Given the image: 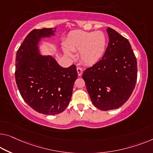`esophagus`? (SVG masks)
<instances>
[{
    "instance_id": "34e87169",
    "label": "esophagus",
    "mask_w": 153,
    "mask_h": 153,
    "mask_svg": "<svg viewBox=\"0 0 153 153\" xmlns=\"http://www.w3.org/2000/svg\"><path fill=\"white\" fill-rule=\"evenodd\" d=\"M82 69H81L80 67H77V74H78V76H80L82 74Z\"/></svg>"
}]
</instances>
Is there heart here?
I'll return each instance as SVG.
<instances>
[{"instance_id": "1", "label": "heart", "mask_w": 153, "mask_h": 153, "mask_svg": "<svg viewBox=\"0 0 153 153\" xmlns=\"http://www.w3.org/2000/svg\"><path fill=\"white\" fill-rule=\"evenodd\" d=\"M106 42V36L101 31L88 32L76 30L67 36L63 52L66 56L72 58L74 56L72 51H79L80 60L86 65H91L103 56Z\"/></svg>"}]
</instances>
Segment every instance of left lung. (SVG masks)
I'll use <instances>...</instances> for the list:
<instances>
[{"label":"left lung","mask_w":153,"mask_h":153,"mask_svg":"<svg viewBox=\"0 0 153 153\" xmlns=\"http://www.w3.org/2000/svg\"><path fill=\"white\" fill-rule=\"evenodd\" d=\"M109 42L102 60L83 72L91 102L102 111L122 106L135 88L137 60L130 42L112 28L106 29Z\"/></svg>","instance_id":"obj_1"}]
</instances>
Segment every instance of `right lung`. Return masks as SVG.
Masks as SVG:
<instances>
[{"mask_svg":"<svg viewBox=\"0 0 153 153\" xmlns=\"http://www.w3.org/2000/svg\"><path fill=\"white\" fill-rule=\"evenodd\" d=\"M56 28L33 29L27 36L16 57V82L25 102L37 112L57 115L69 105L77 77L76 65H58L49 55H42V39L54 36Z\"/></svg>","mask_w":153,"mask_h":153,"instance_id":"right-lung-1","label":"right lung"}]
</instances>
